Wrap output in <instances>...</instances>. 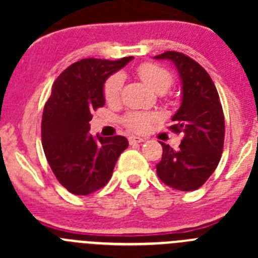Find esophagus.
I'll use <instances>...</instances> for the list:
<instances>
[{"label":"esophagus","instance_id":"obj_1","mask_svg":"<svg viewBox=\"0 0 258 258\" xmlns=\"http://www.w3.org/2000/svg\"><path fill=\"white\" fill-rule=\"evenodd\" d=\"M142 142H145V140L141 138V137H136V136L129 137V143H131V145H136V143H142Z\"/></svg>","mask_w":258,"mask_h":258}]
</instances>
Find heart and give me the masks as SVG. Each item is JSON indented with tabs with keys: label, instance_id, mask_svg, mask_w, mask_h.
Wrapping results in <instances>:
<instances>
[{
	"label": "heart",
	"instance_id": "b5f03b06",
	"mask_svg": "<svg viewBox=\"0 0 258 258\" xmlns=\"http://www.w3.org/2000/svg\"><path fill=\"white\" fill-rule=\"evenodd\" d=\"M137 72L142 79L143 83L149 86L155 93L163 94L170 88L173 83V77L168 70L161 66L154 64V63H143L137 68ZM124 77L121 74H113L106 80L103 86L104 99L109 103L116 102L120 98L122 89ZM157 120V115L150 112H140L133 111L122 117V124L132 132L142 133L151 126L152 122Z\"/></svg>",
	"mask_w": 258,
	"mask_h": 258
}]
</instances>
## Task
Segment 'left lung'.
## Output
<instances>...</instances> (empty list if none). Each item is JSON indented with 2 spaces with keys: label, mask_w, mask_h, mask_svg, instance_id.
<instances>
[{
  "label": "left lung",
  "mask_w": 258,
  "mask_h": 258,
  "mask_svg": "<svg viewBox=\"0 0 258 258\" xmlns=\"http://www.w3.org/2000/svg\"><path fill=\"white\" fill-rule=\"evenodd\" d=\"M155 59H169L178 70L182 103L169 129L183 136L178 150L160 142L163 156L157 175L169 187L194 191L206 183L222 155L225 117L220 97L208 72L190 56L165 51Z\"/></svg>",
  "instance_id": "left-lung-1"
}]
</instances>
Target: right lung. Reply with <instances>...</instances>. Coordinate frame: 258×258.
<instances>
[{
    "label": "right lung",
    "instance_id": "obj_1",
    "mask_svg": "<svg viewBox=\"0 0 258 258\" xmlns=\"http://www.w3.org/2000/svg\"><path fill=\"white\" fill-rule=\"evenodd\" d=\"M132 59H83L63 71L52 85L41 122L42 147L59 183L75 195L106 186L129 145L122 136L93 137L89 121L93 111L104 106L106 80Z\"/></svg>",
    "mask_w": 258,
    "mask_h": 258
}]
</instances>
